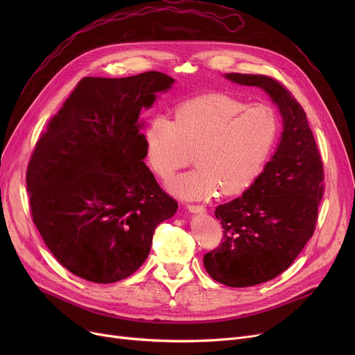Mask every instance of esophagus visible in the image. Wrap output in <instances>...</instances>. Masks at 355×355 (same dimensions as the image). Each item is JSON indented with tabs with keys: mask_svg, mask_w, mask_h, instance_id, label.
Instances as JSON below:
<instances>
[{
	"mask_svg": "<svg viewBox=\"0 0 355 355\" xmlns=\"http://www.w3.org/2000/svg\"><path fill=\"white\" fill-rule=\"evenodd\" d=\"M187 209H189L191 213H204V211H206V209H204L202 206H198V204H189Z\"/></svg>",
	"mask_w": 355,
	"mask_h": 355,
	"instance_id": "esophagus-1",
	"label": "esophagus"
}]
</instances>
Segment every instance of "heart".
I'll use <instances>...</instances> for the list:
<instances>
[{
    "label": "heart",
    "mask_w": 355,
    "mask_h": 355,
    "mask_svg": "<svg viewBox=\"0 0 355 355\" xmlns=\"http://www.w3.org/2000/svg\"><path fill=\"white\" fill-rule=\"evenodd\" d=\"M279 137V118L268 103H254L210 93L177 106L175 121L165 115L149 119L144 132L145 161L161 180L180 168H197L170 182L180 198H207L216 191H245L262 173Z\"/></svg>",
    "instance_id": "obj_1"
}]
</instances>
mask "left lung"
<instances>
[{
  "label": "left lung",
  "mask_w": 355,
  "mask_h": 355,
  "mask_svg": "<svg viewBox=\"0 0 355 355\" xmlns=\"http://www.w3.org/2000/svg\"><path fill=\"white\" fill-rule=\"evenodd\" d=\"M226 78L262 87L284 121L281 144L263 173L243 196L216 209L223 241L202 259L214 281L246 288L285 272L312 237L324 194V165L306 114L281 82L265 74L227 73Z\"/></svg>",
  "instance_id": "8db88e82"
}]
</instances>
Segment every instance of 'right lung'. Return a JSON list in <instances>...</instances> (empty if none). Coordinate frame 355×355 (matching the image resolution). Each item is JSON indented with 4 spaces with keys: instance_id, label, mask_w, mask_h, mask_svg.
Returning a JSON list of instances; mask_svg holds the SVG:
<instances>
[{
    "instance_id": "add662e5",
    "label": "right lung",
    "mask_w": 355,
    "mask_h": 355,
    "mask_svg": "<svg viewBox=\"0 0 355 355\" xmlns=\"http://www.w3.org/2000/svg\"><path fill=\"white\" fill-rule=\"evenodd\" d=\"M173 83L161 71L85 78L37 141L26 174L33 221L73 275L96 284L130 276L155 227L175 214L178 202L144 162L138 121Z\"/></svg>"
}]
</instances>
